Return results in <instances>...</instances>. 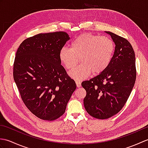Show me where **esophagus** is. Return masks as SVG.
I'll return each mask as SVG.
<instances>
[{"mask_svg": "<svg viewBox=\"0 0 148 148\" xmlns=\"http://www.w3.org/2000/svg\"><path fill=\"white\" fill-rule=\"evenodd\" d=\"M76 85L77 87H80L81 86V83L79 81H76Z\"/></svg>", "mask_w": 148, "mask_h": 148, "instance_id": "34e87169", "label": "esophagus"}]
</instances>
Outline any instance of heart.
I'll use <instances>...</instances> for the list:
<instances>
[{
  "mask_svg": "<svg viewBox=\"0 0 148 148\" xmlns=\"http://www.w3.org/2000/svg\"><path fill=\"white\" fill-rule=\"evenodd\" d=\"M114 52V43L108 37L83 34L72 40L71 48L63 47L59 59L64 67L71 70L81 61V64L69 72L72 78L81 80L93 74L102 73L108 67Z\"/></svg>",
  "mask_w": 148,
  "mask_h": 148,
  "instance_id": "obj_1",
  "label": "heart"
}]
</instances>
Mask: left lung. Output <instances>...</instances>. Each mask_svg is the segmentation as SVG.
Segmentation results:
<instances>
[{
  "label": "left lung",
  "mask_w": 148,
  "mask_h": 148,
  "mask_svg": "<svg viewBox=\"0 0 148 148\" xmlns=\"http://www.w3.org/2000/svg\"><path fill=\"white\" fill-rule=\"evenodd\" d=\"M115 44V50L108 67L81 85L85 89L86 111L93 118L108 119L123 108L136 79V56L128 40L116 34L106 32Z\"/></svg>",
  "instance_id": "left-lung-1"
}]
</instances>
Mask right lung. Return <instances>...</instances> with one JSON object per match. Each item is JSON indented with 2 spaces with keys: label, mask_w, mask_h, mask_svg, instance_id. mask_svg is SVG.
Instances as JSON below:
<instances>
[{
  "label": "right lung",
  "mask_w": 148,
  "mask_h": 148,
  "mask_svg": "<svg viewBox=\"0 0 148 148\" xmlns=\"http://www.w3.org/2000/svg\"><path fill=\"white\" fill-rule=\"evenodd\" d=\"M69 39L65 32L39 34L24 40L16 53L13 77L21 99L43 120L64 114L76 89L59 59L60 50Z\"/></svg>",
  "instance_id": "obj_1"
}]
</instances>
